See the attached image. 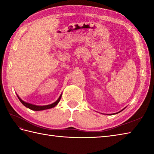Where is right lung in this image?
Listing matches in <instances>:
<instances>
[{"mask_svg":"<svg viewBox=\"0 0 154 154\" xmlns=\"http://www.w3.org/2000/svg\"><path fill=\"white\" fill-rule=\"evenodd\" d=\"M18 99L20 100V101L22 103V104H24V105L28 108V109H30L32 110H35V111H38V110H45V109H51V108H53L54 106H55L58 104V103L60 102V100L61 99V94L60 95V97H59V99L55 101V103H52L51 104H48V105H45V106H37V105H34V104H32L30 103H26L24 101H23L20 98L18 95H17Z\"/></svg>","mask_w":154,"mask_h":154,"instance_id":"right-lung-1","label":"right lung"}]
</instances>
